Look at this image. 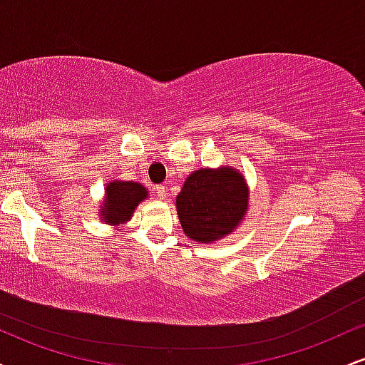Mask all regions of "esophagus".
Here are the masks:
<instances>
[{
	"label": "esophagus",
	"mask_w": 365,
	"mask_h": 365,
	"mask_svg": "<svg viewBox=\"0 0 365 365\" xmlns=\"http://www.w3.org/2000/svg\"><path fill=\"white\" fill-rule=\"evenodd\" d=\"M156 194H158L159 199H166V195H168V194H166V188L163 187V185H158L156 187Z\"/></svg>",
	"instance_id": "obj_1"
}]
</instances>
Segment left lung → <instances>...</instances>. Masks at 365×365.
Returning a JSON list of instances; mask_svg holds the SVG:
<instances>
[{"mask_svg":"<svg viewBox=\"0 0 365 365\" xmlns=\"http://www.w3.org/2000/svg\"><path fill=\"white\" fill-rule=\"evenodd\" d=\"M247 206L249 188L233 168L197 170L177 195L183 232L202 244L232 233L244 220Z\"/></svg>","mask_w":365,"mask_h":365,"instance_id":"8db88e82","label":"left lung"}]
</instances>
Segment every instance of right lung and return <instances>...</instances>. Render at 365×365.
<instances>
[{
  "label": "right lung",
  "mask_w": 365,
  "mask_h": 365,
  "mask_svg": "<svg viewBox=\"0 0 365 365\" xmlns=\"http://www.w3.org/2000/svg\"><path fill=\"white\" fill-rule=\"evenodd\" d=\"M148 197V190L135 182H111L106 187V200L103 202V217L106 223L118 225L130 220L133 209L142 199Z\"/></svg>",
  "instance_id": "1"
}]
</instances>
